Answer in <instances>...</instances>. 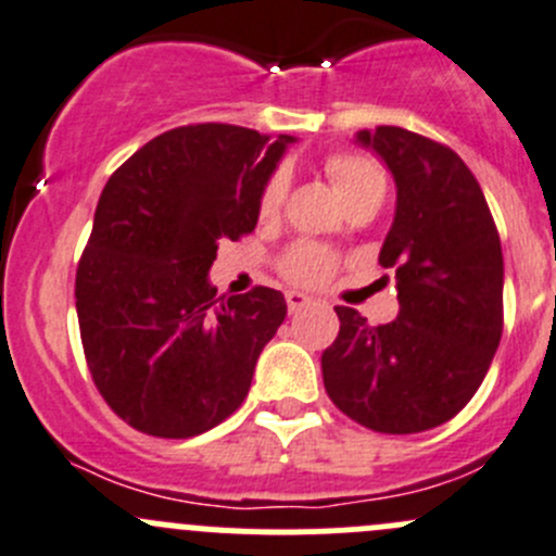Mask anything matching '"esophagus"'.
<instances>
[{
  "label": "esophagus",
  "mask_w": 556,
  "mask_h": 556,
  "mask_svg": "<svg viewBox=\"0 0 556 556\" xmlns=\"http://www.w3.org/2000/svg\"><path fill=\"white\" fill-rule=\"evenodd\" d=\"M285 301H288V309L290 312H301V309H306V306L315 304V301H312L309 295L299 293V290H288V293H285Z\"/></svg>",
  "instance_id": "esophagus-1"
}]
</instances>
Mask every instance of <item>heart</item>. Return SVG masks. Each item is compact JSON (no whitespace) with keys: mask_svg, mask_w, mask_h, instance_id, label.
<instances>
[{"mask_svg":"<svg viewBox=\"0 0 556 556\" xmlns=\"http://www.w3.org/2000/svg\"><path fill=\"white\" fill-rule=\"evenodd\" d=\"M326 174L331 179L333 190L339 192L344 206H355V203L375 201L386 192V176L382 168L377 165V160L366 157L358 152H337L326 160ZM285 192H288V176L282 170L268 179V185L263 187L261 195V214L263 217H274L279 212L285 201ZM285 277L290 282L299 285H323L333 274V255L326 252L323 247L315 244H295L293 250H288L279 261Z\"/></svg>","mask_w":556,"mask_h":556,"instance_id":"b5f03b06","label":"heart"}]
</instances>
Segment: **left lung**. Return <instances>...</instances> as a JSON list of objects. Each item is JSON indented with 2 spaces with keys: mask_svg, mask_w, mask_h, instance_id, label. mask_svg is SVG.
<instances>
[{
  "mask_svg": "<svg viewBox=\"0 0 556 556\" xmlns=\"http://www.w3.org/2000/svg\"><path fill=\"white\" fill-rule=\"evenodd\" d=\"M355 143L388 165L396 214L380 266L396 271V320L369 326L337 306L323 382L348 418L382 434L451 421L486 377L503 337V247L481 185L462 157L402 127Z\"/></svg>",
  "mask_w": 556,
  "mask_h": 556,
  "instance_id": "8db88e82",
  "label": "left lung"
}]
</instances>
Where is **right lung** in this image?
<instances>
[{
	"instance_id": "right-lung-1",
	"label": "right lung",
	"mask_w": 556,
	"mask_h": 556,
	"mask_svg": "<svg viewBox=\"0 0 556 556\" xmlns=\"http://www.w3.org/2000/svg\"><path fill=\"white\" fill-rule=\"evenodd\" d=\"M293 135L190 124L157 135L108 179L75 271L80 342L97 391L129 427L195 438L239 409L285 295H217L223 239L252 233Z\"/></svg>"
}]
</instances>
